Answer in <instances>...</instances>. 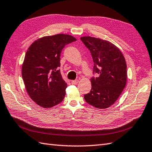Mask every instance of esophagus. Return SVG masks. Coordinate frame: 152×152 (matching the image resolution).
Masks as SVG:
<instances>
[{
  "label": "esophagus",
  "mask_w": 152,
  "mask_h": 152,
  "mask_svg": "<svg viewBox=\"0 0 152 152\" xmlns=\"http://www.w3.org/2000/svg\"><path fill=\"white\" fill-rule=\"evenodd\" d=\"M71 83H72V85H76V84L79 83V80H72Z\"/></svg>",
  "instance_id": "obj_1"
}]
</instances>
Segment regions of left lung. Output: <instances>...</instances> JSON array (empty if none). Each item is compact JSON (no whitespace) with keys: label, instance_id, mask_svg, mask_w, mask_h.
<instances>
[{"label":"left lung","instance_id":"8db88e82","mask_svg":"<svg viewBox=\"0 0 152 152\" xmlns=\"http://www.w3.org/2000/svg\"><path fill=\"white\" fill-rule=\"evenodd\" d=\"M80 39L92 55L94 73L98 74L90 79L92 88L84 98L97 109H106L115 103L126 87V60L120 49L109 41L91 36Z\"/></svg>","mask_w":152,"mask_h":152}]
</instances>
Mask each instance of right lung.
<instances>
[{
    "label": "right lung",
    "mask_w": 152,
    "mask_h": 152,
    "mask_svg": "<svg viewBox=\"0 0 152 152\" xmlns=\"http://www.w3.org/2000/svg\"><path fill=\"white\" fill-rule=\"evenodd\" d=\"M58 34L36 39L28 48L22 65V77L28 96L39 106L51 108L61 103L67 83L60 70V53L65 45L76 41Z\"/></svg>",
    "instance_id": "right-lung-1"
}]
</instances>
